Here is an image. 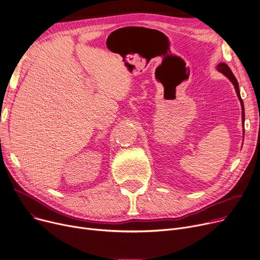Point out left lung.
<instances>
[{"mask_svg":"<svg viewBox=\"0 0 260 260\" xmlns=\"http://www.w3.org/2000/svg\"><path fill=\"white\" fill-rule=\"evenodd\" d=\"M217 71L222 73L224 76L228 77L229 80L233 83L234 88H235V91H236V94H237V97L240 101V105H241V118H243V125H244V122H245V108H244V102H243V99H241L240 97V93H239V86H238V82H237V79L235 78V76L233 75L232 71L230 70V68L226 64V63H219L217 66Z\"/></svg>","mask_w":260,"mask_h":260,"instance_id":"8db88e82","label":"left lung"}]
</instances>
